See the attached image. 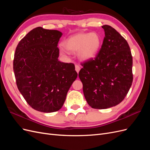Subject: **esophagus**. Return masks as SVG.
Listing matches in <instances>:
<instances>
[{"instance_id":"1","label":"esophagus","mask_w":150,"mask_h":150,"mask_svg":"<svg viewBox=\"0 0 150 150\" xmlns=\"http://www.w3.org/2000/svg\"><path fill=\"white\" fill-rule=\"evenodd\" d=\"M80 69H81V68H80L79 66H78V65H76V66H75V70H76V71L77 72H78V74L79 73V72Z\"/></svg>"}]
</instances>
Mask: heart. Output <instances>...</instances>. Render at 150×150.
<instances>
[{
  "label": "heart",
  "mask_w": 150,
  "mask_h": 150,
  "mask_svg": "<svg viewBox=\"0 0 150 150\" xmlns=\"http://www.w3.org/2000/svg\"><path fill=\"white\" fill-rule=\"evenodd\" d=\"M102 45L101 35L97 33H80L76 34L66 39L62 46L66 51L76 53L81 61H88L96 57ZM61 53L65 55L63 49Z\"/></svg>",
  "instance_id": "heart-1"
}]
</instances>
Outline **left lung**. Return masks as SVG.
Segmentation results:
<instances>
[{"label": "left lung", "instance_id": "left-lung-1", "mask_svg": "<svg viewBox=\"0 0 150 150\" xmlns=\"http://www.w3.org/2000/svg\"><path fill=\"white\" fill-rule=\"evenodd\" d=\"M105 37L94 59L79 72L84 97L94 109L115 106L125 99L133 82V59L125 39L111 26H102Z\"/></svg>", "mask_w": 150, "mask_h": 150}]
</instances>
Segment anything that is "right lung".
I'll return each instance as SVG.
<instances>
[{"label":"right lung","mask_w":150,"mask_h":150,"mask_svg":"<svg viewBox=\"0 0 150 150\" xmlns=\"http://www.w3.org/2000/svg\"><path fill=\"white\" fill-rule=\"evenodd\" d=\"M62 35L40 27L25 35L16 49L13 72L17 88L29 105L40 112L60 110L78 77L72 63L58 60Z\"/></svg>","instance_id":"obj_1"}]
</instances>
